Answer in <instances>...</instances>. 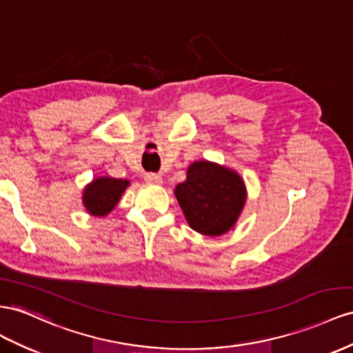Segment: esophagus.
<instances>
[{
	"label": "esophagus",
	"mask_w": 353,
	"mask_h": 353,
	"mask_svg": "<svg viewBox=\"0 0 353 353\" xmlns=\"http://www.w3.org/2000/svg\"><path fill=\"white\" fill-rule=\"evenodd\" d=\"M144 181H145L147 184H156V185H159V184H161V176L157 175V174H153V172H148V174L144 175Z\"/></svg>",
	"instance_id": "esophagus-1"
}]
</instances>
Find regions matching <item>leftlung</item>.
<instances>
[{"mask_svg": "<svg viewBox=\"0 0 353 353\" xmlns=\"http://www.w3.org/2000/svg\"><path fill=\"white\" fill-rule=\"evenodd\" d=\"M179 206L193 230L220 236L232 228L245 203V185L230 169L209 161H196L187 179L175 188Z\"/></svg>", "mask_w": 353, "mask_h": 353, "instance_id": "left-lung-1", "label": "left lung"}]
</instances>
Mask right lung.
<instances>
[{
	"instance_id": "1",
	"label": "right lung",
	"mask_w": 353,
	"mask_h": 353,
	"mask_svg": "<svg viewBox=\"0 0 353 353\" xmlns=\"http://www.w3.org/2000/svg\"><path fill=\"white\" fill-rule=\"evenodd\" d=\"M129 185L128 179H116V178H107L102 176L94 179L88 188L84 190L83 202L89 214L103 216L110 211H112L114 206L121 197V193Z\"/></svg>"
}]
</instances>
